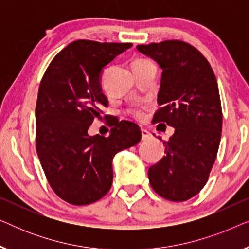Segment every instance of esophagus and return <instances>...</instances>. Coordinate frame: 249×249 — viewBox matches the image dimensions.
I'll return each mask as SVG.
<instances>
[{
  "instance_id": "1",
  "label": "esophagus",
  "mask_w": 249,
  "mask_h": 249,
  "mask_svg": "<svg viewBox=\"0 0 249 249\" xmlns=\"http://www.w3.org/2000/svg\"><path fill=\"white\" fill-rule=\"evenodd\" d=\"M149 138H152V134L146 129H142V141H148Z\"/></svg>"
}]
</instances>
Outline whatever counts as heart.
I'll list each match as a JSON object with an SVG mask.
<instances>
[{
  "mask_svg": "<svg viewBox=\"0 0 249 249\" xmlns=\"http://www.w3.org/2000/svg\"><path fill=\"white\" fill-rule=\"evenodd\" d=\"M137 62H142V61H137ZM134 113H135L136 117H138V118H141L142 115V110H136V111L134 112Z\"/></svg>",
  "mask_w": 249,
  "mask_h": 249,
  "instance_id": "heart-1",
  "label": "heart"
}]
</instances>
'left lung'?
Instances as JSON below:
<instances>
[{
	"label": "left lung",
	"mask_w": 249,
	"mask_h": 249,
	"mask_svg": "<svg viewBox=\"0 0 249 249\" xmlns=\"http://www.w3.org/2000/svg\"><path fill=\"white\" fill-rule=\"evenodd\" d=\"M136 49L162 69L153 122L175 128L165 155L148 169L152 188L172 202L198 194L215 162L222 132L216 78L207 60L189 44L165 40ZM161 139V138H160Z\"/></svg>",
	"instance_id": "8db88e82"
}]
</instances>
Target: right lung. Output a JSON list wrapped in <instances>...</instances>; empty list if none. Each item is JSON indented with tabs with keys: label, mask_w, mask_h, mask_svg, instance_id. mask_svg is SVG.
Here are the masks:
<instances>
[{
	"label": "right lung",
	"mask_w": 249,
	"mask_h": 249,
	"mask_svg": "<svg viewBox=\"0 0 249 249\" xmlns=\"http://www.w3.org/2000/svg\"><path fill=\"white\" fill-rule=\"evenodd\" d=\"M130 43L76 40L52 60L40 81L36 103V149L47 181L72 205L101 199L113 180L118 152L137 145L141 129L120 121L110 136H89L88 128L107 107L102 90L104 68Z\"/></svg>",
	"instance_id": "obj_1"
}]
</instances>
